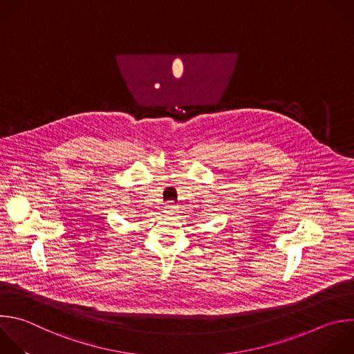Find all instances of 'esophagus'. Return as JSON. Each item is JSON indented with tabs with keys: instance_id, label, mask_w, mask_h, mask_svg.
<instances>
[{
	"instance_id": "1",
	"label": "esophagus",
	"mask_w": 354,
	"mask_h": 354,
	"mask_svg": "<svg viewBox=\"0 0 354 354\" xmlns=\"http://www.w3.org/2000/svg\"><path fill=\"white\" fill-rule=\"evenodd\" d=\"M176 211H178L176 204H174L172 201L167 203V204H165V207H164V212H165V214H175Z\"/></svg>"
}]
</instances>
